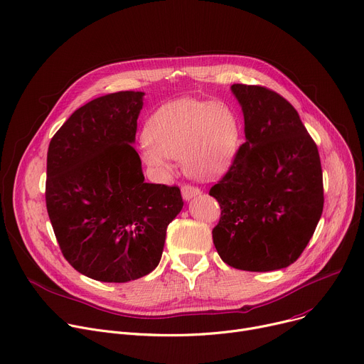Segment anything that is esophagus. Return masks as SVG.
<instances>
[{
    "instance_id": "1",
    "label": "esophagus",
    "mask_w": 364,
    "mask_h": 364,
    "mask_svg": "<svg viewBox=\"0 0 364 364\" xmlns=\"http://www.w3.org/2000/svg\"><path fill=\"white\" fill-rule=\"evenodd\" d=\"M200 193L202 191L198 187H193V186H183V188H181V195L186 202L191 200L193 198H198Z\"/></svg>"
}]
</instances>
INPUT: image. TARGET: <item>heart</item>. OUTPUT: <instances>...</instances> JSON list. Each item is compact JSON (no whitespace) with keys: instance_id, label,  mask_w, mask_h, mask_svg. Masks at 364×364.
I'll use <instances>...</instances> for the list:
<instances>
[{"instance_id":"heart-1","label":"heart","mask_w":364,"mask_h":364,"mask_svg":"<svg viewBox=\"0 0 364 364\" xmlns=\"http://www.w3.org/2000/svg\"><path fill=\"white\" fill-rule=\"evenodd\" d=\"M140 159L161 180L171 177V159L199 180L227 174L241 144L243 126L238 112L224 101L183 98L158 108L143 129Z\"/></svg>"}]
</instances>
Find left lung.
I'll use <instances>...</instances> for the list:
<instances>
[{
  "label": "left lung",
  "mask_w": 364,
  "mask_h": 364,
  "mask_svg": "<svg viewBox=\"0 0 364 364\" xmlns=\"http://www.w3.org/2000/svg\"><path fill=\"white\" fill-rule=\"evenodd\" d=\"M245 117L246 143L209 195L221 206L213 245L235 269L269 272L294 263L323 210L318 146L281 95L232 85Z\"/></svg>",
  "instance_id": "8db88e82"
}]
</instances>
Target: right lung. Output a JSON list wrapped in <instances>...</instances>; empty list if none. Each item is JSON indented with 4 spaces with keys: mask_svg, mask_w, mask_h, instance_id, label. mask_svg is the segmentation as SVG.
I'll return each instance as SVG.
<instances>
[{
    "mask_svg": "<svg viewBox=\"0 0 364 364\" xmlns=\"http://www.w3.org/2000/svg\"><path fill=\"white\" fill-rule=\"evenodd\" d=\"M144 92L100 96L70 115L46 158V209L68 263L102 282L152 272L166 227L183 209L178 187L144 183L132 144Z\"/></svg>",
    "mask_w": 364,
    "mask_h": 364,
    "instance_id": "add662e5",
    "label": "right lung"
}]
</instances>
